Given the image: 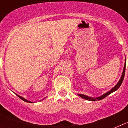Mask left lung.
<instances>
[{"instance_id": "1", "label": "left lung", "mask_w": 128, "mask_h": 128, "mask_svg": "<svg viewBox=\"0 0 128 128\" xmlns=\"http://www.w3.org/2000/svg\"><path fill=\"white\" fill-rule=\"evenodd\" d=\"M125 70H126V63H125V65H124V70H123V72H122V75L121 78H120V80H119L118 82L117 83L115 86L111 90H110L109 92H108L107 93L104 94V95H102V96H100V97H99V98H90V97H88V96H85V95H82V94H78V96H80L81 98H83L84 99H86L88 100H90V101H97V100H101V99H104V98H106V96H108V95L112 94V92H114L116 91L117 89L118 88L120 87V86L121 85L122 82L123 80H124V75H125Z\"/></svg>"}]
</instances>
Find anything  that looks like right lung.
Listing matches in <instances>:
<instances>
[{
	"label": "right lung",
	"instance_id": "add662e5",
	"mask_svg": "<svg viewBox=\"0 0 128 128\" xmlns=\"http://www.w3.org/2000/svg\"><path fill=\"white\" fill-rule=\"evenodd\" d=\"M17 96H18V97L19 98H20V99H22V100H23L24 101H25V102H30V101H29V100H26V99H25L24 98H22V97H21V96H18V95H17Z\"/></svg>",
	"mask_w": 128,
	"mask_h": 128
}]
</instances>
